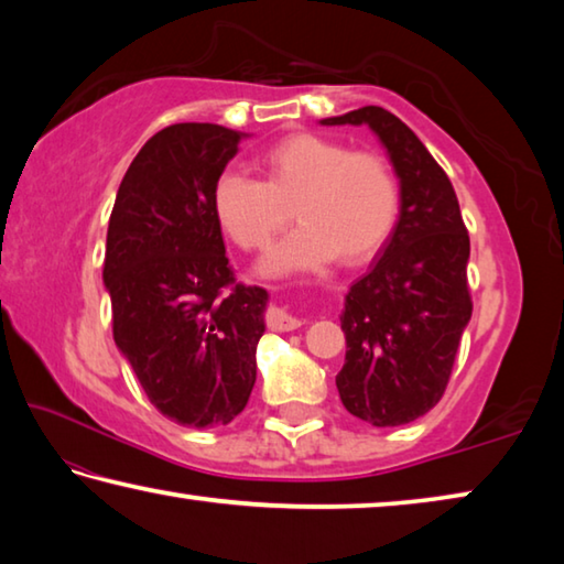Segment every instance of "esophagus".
<instances>
[{"label":"esophagus","mask_w":564,"mask_h":564,"mask_svg":"<svg viewBox=\"0 0 564 564\" xmlns=\"http://www.w3.org/2000/svg\"><path fill=\"white\" fill-rule=\"evenodd\" d=\"M265 323H269L271 330L283 333V330H295V328H299L301 326V318L291 316V313L285 311V308H271L269 316H265Z\"/></svg>","instance_id":"1"}]
</instances>
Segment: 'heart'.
Masks as SVG:
<instances>
[{
	"instance_id": "heart-1",
	"label": "heart",
	"mask_w": 564,
	"mask_h": 564,
	"mask_svg": "<svg viewBox=\"0 0 564 564\" xmlns=\"http://www.w3.org/2000/svg\"><path fill=\"white\" fill-rule=\"evenodd\" d=\"M265 181L226 171L212 204L224 231L243 251H263L293 216L301 226L265 256L261 271L283 275L368 261L393 231L400 186L378 151H348L311 131L283 137L263 149Z\"/></svg>"
}]
</instances>
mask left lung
Wrapping results in <instances>:
<instances>
[{"mask_svg": "<svg viewBox=\"0 0 564 564\" xmlns=\"http://www.w3.org/2000/svg\"><path fill=\"white\" fill-rule=\"evenodd\" d=\"M321 123H366L400 181L393 234L350 285L340 313L346 362L338 393L350 415L376 427L413 423L443 398L473 316L470 236L451 178L395 113L362 107Z\"/></svg>", "mask_w": 564, "mask_h": 564, "instance_id": "1", "label": "left lung"}]
</instances>
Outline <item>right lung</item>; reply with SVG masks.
I'll return each mask as SVG.
<instances>
[{
  "label": "right lung",
  "instance_id": "1",
  "mask_svg": "<svg viewBox=\"0 0 564 564\" xmlns=\"http://www.w3.org/2000/svg\"><path fill=\"white\" fill-rule=\"evenodd\" d=\"M243 137L218 123L161 129L131 161L109 218L113 340L151 405L186 427L228 425L256 383L269 293L236 283L212 204Z\"/></svg>",
  "mask_w": 564,
  "mask_h": 564
}]
</instances>
